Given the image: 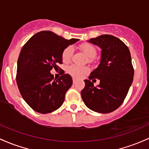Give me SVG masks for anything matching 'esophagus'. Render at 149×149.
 Wrapping results in <instances>:
<instances>
[{
    "mask_svg": "<svg viewBox=\"0 0 149 149\" xmlns=\"http://www.w3.org/2000/svg\"><path fill=\"white\" fill-rule=\"evenodd\" d=\"M72 80H73V84H75V82H76V79H75V78H73Z\"/></svg>",
    "mask_w": 149,
    "mask_h": 149,
    "instance_id": "obj_1",
    "label": "esophagus"
}]
</instances>
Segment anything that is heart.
<instances>
[{"label": "heart", "instance_id": "b5f03b06", "mask_svg": "<svg viewBox=\"0 0 149 149\" xmlns=\"http://www.w3.org/2000/svg\"><path fill=\"white\" fill-rule=\"evenodd\" d=\"M79 48L82 52L88 58V61L92 62L93 59L96 56V49L91 43H82L79 46ZM73 53V48L72 46H68L63 50L62 53V60L64 63H68L71 60ZM68 72L70 74L75 78H80L88 72L87 67H81L75 65H72L68 67Z\"/></svg>", "mask_w": 149, "mask_h": 149}]
</instances>
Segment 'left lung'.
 Listing matches in <instances>:
<instances>
[{
    "label": "left lung",
    "mask_w": 149,
    "mask_h": 149,
    "mask_svg": "<svg viewBox=\"0 0 149 149\" xmlns=\"http://www.w3.org/2000/svg\"><path fill=\"white\" fill-rule=\"evenodd\" d=\"M89 42L101 48L99 65L85 79L81 98L89 109L108 113L121 106L133 81L134 68L130 50L120 38L108 34L92 38ZM98 79L95 87L91 80Z\"/></svg>",
    "instance_id": "8db88e82"
}]
</instances>
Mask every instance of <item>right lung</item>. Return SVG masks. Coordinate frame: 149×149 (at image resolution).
Instances as JSON below:
<instances>
[{"mask_svg":"<svg viewBox=\"0 0 149 149\" xmlns=\"http://www.w3.org/2000/svg\"><path fill=\"white\" fill-rule=\"evenodd\" d=\"M77 38L68 40L51 31H42L31 37L22 48L17 61L16 81L22 96L39 113H49L62 106L72 84L68 74L56 79L50 71L61 69L62 53Z\"/></svg>","mask_w":149,"mask_h":149,"instance_id":"obj_1","label":"right lung"}]
</instances>
